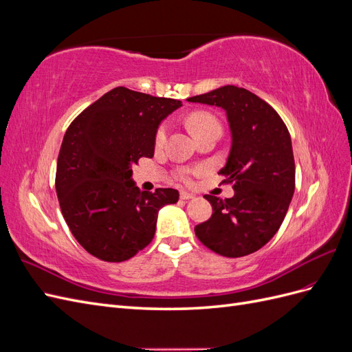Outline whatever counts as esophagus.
Returning a JSON list of instances; mask_svg holds the SVG:
<instances>
[{
	"instance_id": "obj_1",
	"label": "esophagus",
	"mask_w": 352,
	"mask_h": 352,
	"mask_svg": "<svg viewBox=\"0 0 352 352\" xmlns=\"http://www.w3.org/2000/svg\"><path fill=\"white\" fill-rule=\"evenodd\" d=\"M179 197H180V199H190V198H194V194L188 192V190H185V189H180Z\"/></svg>"
}]
</instances>
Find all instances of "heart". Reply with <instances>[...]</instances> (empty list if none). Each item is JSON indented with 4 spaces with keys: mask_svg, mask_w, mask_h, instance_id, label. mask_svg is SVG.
Returning a JSON list of instances; mask_svg holds the SVG:
<instances>
[{
    "mask_svg": "<svg viewBox=\"0 0 352 352\" xmlns=\"http://www.w3.org/2000/svg\"><path fill=\"white\" fill-rule=\"evenodd\" d=\"M186 124L195 138L204 135L207 132H211V131H221V126H220V122L217 117L212 113L204 111V110L190 111L186 116ZM167 135H168V124L164 122L157 127L155 135H154V145L157 148H162L167 141ZM202 172H204V167H201V166L186 168L182 172V179L185 180V182H190V176L199 175Z\"/></svg>",
    "mask_w": 352,
    "mask_h": 352,
    "instance_id": "heart-1",
    "label": "heart"
}]
</instances>
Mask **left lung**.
Masks as SVG:
<instances>
[{"instance_id": "1", "label": "left lung", "mask_w": 352, "mask_h": 352, "mask_svg": "<svg viewBox=\"0 0 352 352\" xmlns=\"http://www.w3.org/2000/svg\"><path fill=\"white\" fill-rule=\"evenodd\" d=\"M188 101L225 109L232 148L219 175L235 189L232 198L206 195L211 217L195 226L208 250L238 258L264 247L279 230L295 190L291 135L270 104L245 88L226 87Z\"/></svg>"}]
</instances>
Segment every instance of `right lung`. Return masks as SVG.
Masks as SVG:
<instances>
[{"label":"right lung","instance_id":"obj_1","mask_svg":"<svg viewBox=\"0 0 352 352\" xmlns=\"http://www.w3.org/2000/svg\"><path fill=\"white\" fill-rule=\"evenodd\" d=\"M180 101L114 88L67 127L57 160L56 190L70 232L94 257L132 258L154 238L158 210L179 192L135 186L132 166L154 157V135Z\"/></svg>","mask_w":352,"mask_h":352}]
</instances>
